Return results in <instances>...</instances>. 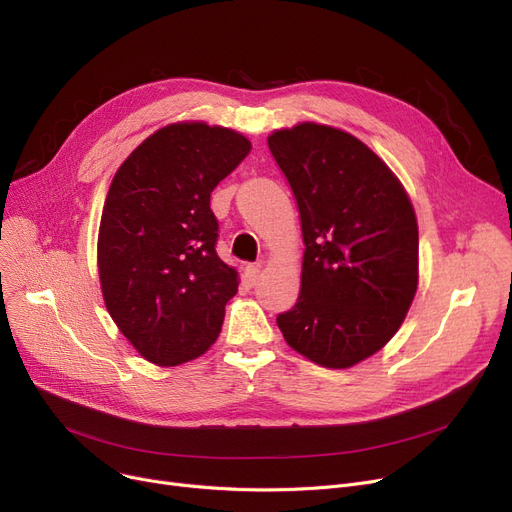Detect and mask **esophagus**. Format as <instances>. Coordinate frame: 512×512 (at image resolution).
Masks as SVG:
<instances>
[{
	"instance_id": "34e87169",
	"label": "esophagus",
	"mask_w": 512,
	"mask_h": 512,
	"mask_svg": "<svg viewBox=\"0 0 512 512\" xmlns=\"http://www.w3.org/2000/svg\"><path fill=\"white\" fill-rule=\"evenodd\" d=\"M257 280H259V265H247L245 267V282L249 286H255Z\"/></svg>"
}]
</instances>
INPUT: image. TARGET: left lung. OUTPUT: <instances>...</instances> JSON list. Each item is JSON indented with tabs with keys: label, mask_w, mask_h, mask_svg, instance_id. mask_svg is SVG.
<instances>
[{
	"label": "left lung",
	"mask_w": 512,
	"mask_h": 512,
	"mask_svg": "<svg viewBox=\"0 0 512 512\" xmlns=\"http://www.w3.org/2000/svg\"><path fill=\"white\" fill-rule=\"evenodd\" d=\"M301 213V294L278 328L309 361L346 369L398 332L419 282L415 209L353 134L303 122L267 137Z\"/></svg>",
	"instance_id": "8db88e82"
}]
</instances>
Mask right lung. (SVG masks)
<instances>
[{"label":"right lung","mask_w":512,"mask_h":512,"mask_svg":"<svg viewBox=\"0 0 512 512\" xmlns=\"http://www.w3.org/2000/svg\"><path fill=\"white\" fill-rule=\"evenodd\" d=\"M249 151L236 130L168 124L124 159L107 191L97 238L103 301L159 367L201 357L220 336L238 272L215 253L209 199Z\"/></svg>","instance_id":"1"}]
</instances>
